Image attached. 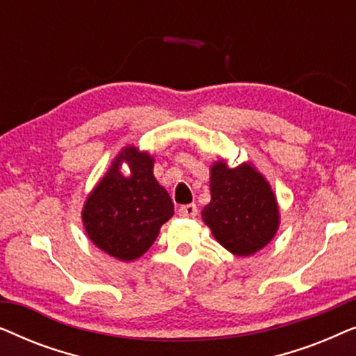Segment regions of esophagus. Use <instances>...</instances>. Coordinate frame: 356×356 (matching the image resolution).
Returning <instances> with one entry per match:
<instances>
[{
	"mask_svg": "<svg viewBox=\"0 0 356 356\" xmlns=\"http://www.w3.org/2000/svg\"><path fill=\"white\" fill-rule=\"evenodd\" d=\"M178 216L183 218H193L197 216V207L196 204H186V206H181L178 209Z\"/></svg>",
	"mask_w": 356,
	"mask_h": 356,
	"instance_id": "34e87169",
	"label": "esophagus"
}]
</instances>
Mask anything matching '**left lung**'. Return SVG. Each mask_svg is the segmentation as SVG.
<instances>
[{
    "mask_svg": "<svg viewBox=\"0 0 356 356\" xmlns=\"http://www.w3.org/2000/svg\"><path fill=\"white\" fill-rule=\"evenodd\" d=\"M279 206L267 179L251 163L211 167V202L202 220L220 245L236 256H251L279 230Z\"/></svg>",
    "mask_w": 356,
    "mask_h": 356,
    "instance_id": "1",
    "label": "left lung"
}]
</instances>
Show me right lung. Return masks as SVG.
<instances>
[{"instance_id": "add662e5", "label": "right lung", "mask_w": 356, "mask_h": 356, "mask_svg": "<svg viewBox=\"0 0 356 356\" xmlns=\"http://www.w3.org/2000/svg\"><path fill=\"white\" fill-rule=\"evenodd\" d=\"M130 165L129 177L119 167ZM154 157L128 145L116 155L82 209L90 241L118 261H134L154 245L160 227L175 207L168 193L154 177Z\"/></svg>"}]
</instances>
